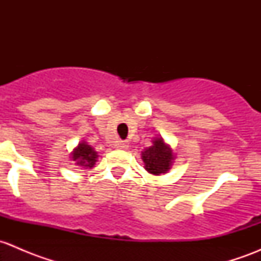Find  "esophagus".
I'll list each match as a JSON object with an SVG mask.
<instances>
[{"instance_id": "1", "label": "esophagus", "mask_w": 261, "mask_h": 261, "mask_svg": "<svg viewBox=\"0 0 261 261\" xmlns=\"http://www.w3.org/2000/svg\"><path fill=\"white\" fill-rule=\"evenodd\" d=\"M116 146H117V149L126 150L128 147V141H118V143L116 144Z\"/></svg>"}]
</instances>
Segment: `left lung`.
I'll return each mask as SVG.
<instances>
[{
  "instance_id": "8db88e82",
  "label": "left lung",
  "mask_w": 261,
  "mask_h": 261,
  "mask_svg": "<svg viewBox=\"0 0 261 261\" xmlns=\"http://www.w3.org/2000/svg\"><path fill=\"white\" fill-rule=\"evenodd\" d=\"M152 145L141 151V159L144 162V168L147 173L152 175L165 174L170 170L174 163L175 155L172 147L168 145L163 138L152 139Z\"/></svg>"
}]
</instances>
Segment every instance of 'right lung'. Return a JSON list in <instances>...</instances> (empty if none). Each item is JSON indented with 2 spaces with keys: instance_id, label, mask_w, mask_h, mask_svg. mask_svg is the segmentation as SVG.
I'll list each match as a JSON object with an SVG mask.
<instances>
[{
  "instance_id": "1",
  "label": "right lung",
  "mask_w": 261,
  "mask_h": 261,
  "mask_svg": "<svg viewBox=\"0 0 261 261\" xmlns=\"http://www.w3.org/2000/svg\"><path fill=\"white\" fill-rule=\"evenodd\" d=\"M97 159H98V154L96 150L84 140L80 141V144L70 152V160H73L75 165L84 169H92L96 165Z\"/></svg>"
}]
</instances>
